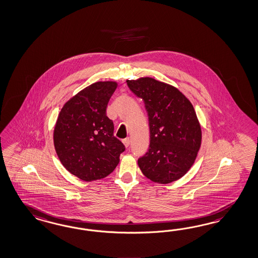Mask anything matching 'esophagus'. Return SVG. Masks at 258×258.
<instances>
[{
	"label": "esophagus",
	"instance_id": "34e87169",
	"mask_svg": "<svg viewBox=\"0 0 258 258\" xmlns=\"http://www.w3.org/2000/svg\"><path fill=\"white\" fill-rule=\"evenodd\" d=\"M122 143L124 144V146L126 148L129 147V145H130V139L129 138H126L124 140H122Z\"/></svg>",
	"mask_w": 258,
	"mask_h": 258
}]
</instances>
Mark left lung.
<instances>
[{
	"label": "left lung",
	"mask_w": 258,
	"mask_h": 258,
	"mask_svg": "<svg viewBox=\"0 0 258 258\" xmlns=\"http://www.w3.org/2000/svg\"><path fill=\"white\" fill-rule=\"evenodd\" d=\"M126 82L144 101L149 118L150 146L138 161L140 169L155 183L174 182L191 168L201 147L202 129L194 107L169 84L151 77Z\"/></svg>",
	"instance_id": "obj_1"
}]
</instances>
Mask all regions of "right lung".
I'll return each mask as SVG.
<instances>
[{
  "instance_id": "right-lung-1",
  "label": "right lung",
  "mask_w": 258,
  "mask_h": 258,
  "mask_svg": "<svg viewBox=\"0 0 258 258\" xmlns=\"http://www.w3.org/2000/svg\"><path fill=\"white\" fill-rule=\"evenodd\" d=\"M117 87V82H96L71 98L59 113L53 130L55 152L65 169L83 181L109 175L125 150L106 116Z\"/></svg>"
}]
</instances>
